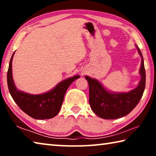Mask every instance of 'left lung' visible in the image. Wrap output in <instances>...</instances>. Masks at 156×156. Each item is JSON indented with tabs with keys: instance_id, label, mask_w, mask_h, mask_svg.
<instances>
[{
	"instance_id": "8db88e82",
	"label": "left lung",
	"mask_w": 156,
	"mask_h": 156,
	"mask_svg": "<svg viewBox=\"0 0 156 156\" xmlns=\"http://www.w3.org/2000/svg\"><path fill=\"white\" fill-rule=\"evenodd\" d=\"M141 56L140 74L141 79L138 86L127 93H111L104 88L98 81L85 76L89 88V105L93 112L103 119H117L129 114L135 108L143 95L146 73L142 53L136 45Z\"/></svg>"
}]
</instances>
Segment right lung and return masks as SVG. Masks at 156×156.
<instances>
[{
	"instance_id": "add662e5",
	"label": "right lung",
	"mask_w": 156,
	"mask_h": 156,
	"mask_svg": "<svg viewBox=\"0 0 156 156\" xmlns=\"http://www.w3.org/2000/svg\"><path fill=\"white\" fill-rule=\"evenodd\" d=\"M14 53L10 59L7 71V85L12 98L23 112L34 119L44 120L55 117L62 106L66 91L80 76H75L60 82L54 89L45 94L32 95L25 93L18 90L13 80L12 63Z\"/></svg>"
}]
</instances>
